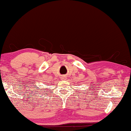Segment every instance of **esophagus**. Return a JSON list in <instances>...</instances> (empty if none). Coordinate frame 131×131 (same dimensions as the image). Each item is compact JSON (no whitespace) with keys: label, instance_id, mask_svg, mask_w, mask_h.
<instances>
[{"label":"esophagus","instance_id":"34e87169","mask_svg":"<svg viewBox=\"0 0 131 131\" xmlns=\"http://www.w3.org/2000/svg\"><path fill=\"white\" fill-rule=\"evenodd\" d=\"M66 78H66L65 76H63V77H62V80H66Z\"/></svg>","mask_w":131,"mask_h":131}]
</instances>
